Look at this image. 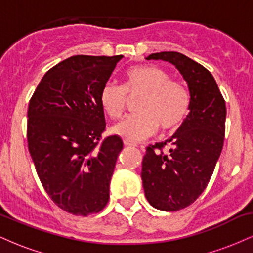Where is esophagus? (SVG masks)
<instances>
[{"label": "esophagus", "mask_w": 253, "mask_h": 253, "mask_svg": "<svg viewBox=\"0 0 253 253\" xmlns=\"http://www.w3.org/2000/svg\"><path fill=\"white\" fill-rule=\"evenodd\" d=\"M124 145H125V146H136L135 143H133V141L128 140V139H125Z\"/></svg>", "instance_id": "obj_1"}]
</instances>
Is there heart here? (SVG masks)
<instances>
[{
    "mask_svg": "<svg viewBox=\"0 0 253 253\" xmlns=\"http://www.w3.org/2000/svg\"><path fill=\"white\" fill-rule=\"evenodd\" d=\"M127 94H144L138 103L139 113L128 115L113 127L115 134L127 139H143L153 134L159 126L163 132L175 130L189 114L188 89L156 65L132 66L125 74L124 88L112 82L104 84L100 102L109 118H121L127 107Z\"/></svg>",
    "mask_w": 253,
    "mask_h": 253,
    "instance_id": "b5f03b06",
    "label": "heart"
}]
</instances>
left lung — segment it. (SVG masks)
Wrapping results in <instances>:
<instances>
[{"mask_svg":"<svg viewBox=\"0 0 253 253\" xmlns=\"http://www.w3.org/2000/svg\"><path fill=\"white\" fill-rule=\"evenodd\" d=\"M147 60H165L181 72L190 92V112L170 139L150 145L141 179L147 201L161 211H175L203 193L215 169L225 138L226 104L211 74L178 52L152 53ZM169 144V152L163 147Z\"/></svg>","mask_w":253,"mask_h":253,"instance_id":"8db88e82","label":"left lung"}]
</instances>
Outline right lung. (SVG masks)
Returning a JSON list of instances; mask_svg holds the SVG:
<instances>
[{
	"instance_id": "right-lung-1",
	"label": "right lung",
	"mask_w": 253,
	"mask_h": 253,
	"mask_svg": "<svg viewBox=\"0 0 253 253\" xmlns=\"http://www.w3.org/2000/svg\"><path fill=\"white\" fill-rule=\"evenodd\" d=\"M124 56H74L50 69L27 112L28 150L43 189L59 208L86 216L102 211L120 136L106 129L101 90Z\"/></svg>"
}]
</instances>
